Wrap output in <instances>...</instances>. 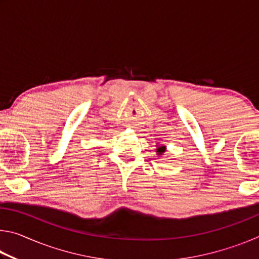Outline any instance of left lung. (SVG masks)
I'll return each mask as SVG.
<instances>
[{
	"mask_svg": "<svg viewBox=\"0 0 259 259\" xmlns=\"http://www.w3.org/2000/svg\"><path fill=\"white\" fill-rule=\"evenodd\" d=\"M165 152V146L164 145H157L156 146V154L157 155H163Z\"/></svg>",
	"mask_w": 259,
	"mask_h": 259,
	"instance_id": "8db88e82",
	"label": "left lung"
}]
</instances>
